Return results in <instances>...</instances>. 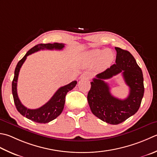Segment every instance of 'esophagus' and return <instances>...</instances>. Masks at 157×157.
<instances>
[{"instance_id": "esophagus-1", "label": "esophagus", "mask_w": 157, "mask_h": 157, "mask_svg": "<svg viewBox=\"0 0 157 157\" xmlns=\"http://www.w3.org/2000/svg\"><path fill=\"white\" fill-rule=\"evenodd\" d=\"M90 75H89L88 73H83V74H82L80 75V77H79V79H90Z\"/></svg>"}]
</instances>
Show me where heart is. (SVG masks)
Instances as JSON below:
<instances>
[{
    "mask_svg": "<svg viewBox=\"0 0 157 157\" xmlns=\"http://www.w3.org/2000/svg\"><path fill=\"white\" fill-rule=\"evenodd\" d=\"M88 56L93 61H99L103 65H107L112 63L114 56L112 51L108 50H96L90 52Z\"/></svg>",
    "mask_w": 157,
    "mask_h": 157,
    "instance_id": "heart-1",
    "label": "heart"
}]
</instances>
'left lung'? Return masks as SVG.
<instances>
[{"instance_id": "8db88e82", "label": "left lung", "mask_w": 157, "mask_h": 157, "mask_svg": "<svg viewBox=\"0 0 157 157\" xmlns=\"http://www.w3.org/2000/svg\"><path fill=\"white\" fill-rule=\"evenodd\" d=\"M116 64L96 75L90 82L88 102L94 116L111 124H118L134 115L139 109L144 93L142 71L129 52L115 48ZM122 73L130 87V94L124 100H119L110 93L104 81Z\"/></svg>"}]
</instances>
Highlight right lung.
Masks as SVG:
<instances>
[{"label":"right lung","mask_w":157,"mask_h":157,"mask_svg":"<svg viewBox=\"0 0 157 157\" xmlns=\"http://www.w3.org/2000/svg\"><path fill=\"white\" fill-rule=\"evenodd\" d=\"M64 47V44H58V43L46 44H41L36 45L27 52L25 56L18 62L16 67H15L14 78L13 82H12V94H13L14 103L17 111L21 115L25 116L26 118L30 120V121L38 122V123H48V122L56 118L63 112L64 103H65V97L67 93L75 86L77 81H73L70 84L58 88L50 101H48L45 105L39 107V108L35 109H28L27 107L21 104L17 93V82L20 68L22 66L24 61L26 60L27 56L36 52L41 50H63Z\"/></svg>","instance_id":"add662e5"}]
</instances>
